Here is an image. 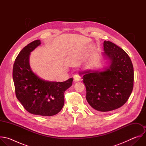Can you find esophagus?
<instances>
[{"mask_svg": "<svg viewBox=\"0 0 146 146\" xmlns=\"http://www.w3.org/2000/svg\"><path fill=\"white\" fill-rule=\"evenodd\" d=\"M80 76H79L78 74H74V76H73L74 81H75V82L78 81L80 80Z\"/></svg>", "mask_w": 146, "mask_h": 146, "instance_id": "1", "label": "esophagus"}]
</instances>
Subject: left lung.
Segmentation results:
<instances>
[{"label": "left lung", "mask_w": 146, "mask_h": 146, "mask_svg": "<svg viewBox=\"0 0 146 146\" xmlns=\"http://www.w3.org/2000/svg\"><path fill=\"white\" fill-rule=\"evenodd\" d=\"M105 59L110 65L103 71L87 70L83 74L86 99L94 111L112 112L123 106L133 88L134 72L132 61L123 50L109 41L103 43Z\"/></svg>", "instance_id": "left-lung-1"}]
</instances>
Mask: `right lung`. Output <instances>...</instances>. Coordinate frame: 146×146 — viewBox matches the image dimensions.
Wrapping results in <instances>:
<instances>
[{"label":"right lung","instance_id":"obj_1","mask_svg":"<svg viewBox=\"0 0 146 146\" xmlns=\"http://www.w3.org/2000/svg\"><path fill=\"white\" fill-rule=\"evenodd\" d=\"M40 40L28 44L17 56L13 65V78L15 95L29 113L42 116L58 114L65 103V91L72 86L70 78L64 82L41 79L31 69L30 53L40 46Z\"/></svg>","mask_w":146,"mask_h":146}]
</instances>
